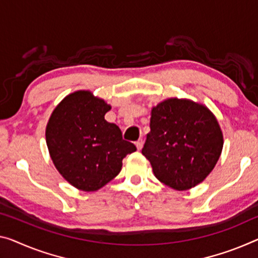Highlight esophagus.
Here are the masks:
<instances>
[{"label":"esophagus","instance_id":"esophagus-1","mask_svg":"<svg viewBox=\"0 0 258 258\" xmlns=\"http://www.w3.org/2000/svg\"><path fill=\"white\" fill-rule=\"evenodd\" d=\"M135 145H136L137 150H138V151H140V150H142V148H143V141H142V140L137 141L136 143H135Z\"/></svg>","mask_w":258,"mask_h":258}]
</instances>
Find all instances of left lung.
Instances as JSON below:
<instances>
[{
	"mask_svg": "<svg viewBox=\"0 0 258 258\" xmlns=\"http://www.w3.org/2000/svg\"><path fill=\"white\" fill-rule=\"evenodd\" d=\"M223 146L219 122L207 106L168 98L152 107L142 153L161 183L183 191L207 179Z\"/></svg>",
	"mask_w": 258,
	"mask_h": 258,
	"instance_id": "8db88e82",
	"label": "left lung"
}]
</instances>
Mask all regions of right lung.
Returning <instances> with one entry per match:
<instances>
[{
    "label": "right lung",
    "mask_w": 258,
    "mask_h": 258,
    "mask_svg": "<svg viewBox=\"0 0 258 258\" xmlns=\"http://www.w3.org/2000/svg\"><path fill=\"white\" fill-rule=\"evenodd\" d=\"M112 106L89 90L68 94L55 107L46 125V143L63 179L83 191H97L122 168L126 154L136 151L122 140L120 128L105 120Z\"/></svg>",
    "instance_id": "obj_1"
}]
</instances>
